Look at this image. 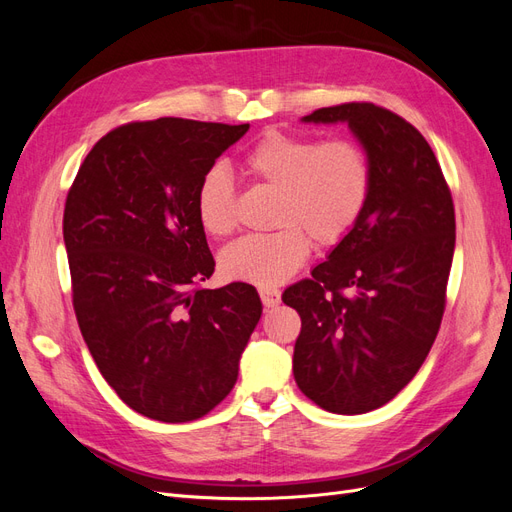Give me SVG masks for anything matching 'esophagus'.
Returning a JSON list of instances; mask_svg holds the SVG:
<instances>
[{"label": "esophagus", "instance_id": "obj_1", "mask_svg": "<svg viewBox=\"0 0 512 512\" xmlns=\"http://www.w3.org/2000/svg\"><path fill=\"white\" fill-rule=\"evenodd\" d=\"M258 292H260L262 305H265V307H275V305H280V301H282V292L273 288V286H260Z\"/></svg>", "mask_w": 512, "mask_h": 512}]
</instances>
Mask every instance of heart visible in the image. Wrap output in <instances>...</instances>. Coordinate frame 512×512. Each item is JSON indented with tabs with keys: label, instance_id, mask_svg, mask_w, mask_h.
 Listing matches in <instances>:
<instances>
[{
	"label": "heart",
	"instance_id": "heart-1",
	"mask_svg": "<svg viewBox=\"0 0 512 512\" xmlns=\"http://www.w3.org/2000/svg\"><path fill=\"white\" fill-rule=\"evenodd\" d=\"M241 173L277 194L269 235H247L220 256L226 277L256 286L286 282L309 256L342 243L361 222L374 190V162L354 138L320 141L312 134L267 130L241 156ZM196 215L211 237L237 226L235 183L222 166L203 175Z\"/></svg>",
	"mask_w": 512,
	"mask_h": 512
}]
</instances>
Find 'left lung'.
Segmentation results:
<instances>
[{"instance_id": "8db88e82", "label": "left lung", "mask_w": 512, "mask_h": 512, "mask_svg": "<svg viewBox=\"0 0 512 512\" xmlns=\"http://www.w3.org/2000/svg\"><path fill=\"white\" fill-rule=\"evenodd\" d=\"M303 121H346L374 162V190L329 260L282 294L301 316L292 371L316 406L365 414L416 376L440 331L453 196L423 134L389 108L346 102Z\"/></svg>"}]
</instances>
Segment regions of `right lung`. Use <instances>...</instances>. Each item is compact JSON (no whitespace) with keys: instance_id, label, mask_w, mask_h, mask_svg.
Masks as SVG:
<instances>
[{"instance_id":"right-lung-1","label":"right lung","mask_w":512,"mask_h":512,"mask_svg":"<svg viewBox=\"0 0 512 512\" xmlns=\"http://www.w3.org/2000/svg\"><path fill=\"white\" fill-rule=\"evenodd\" d=\"M250 130L179 117L102 136L64 209L72 305L104 380L138 414L188 423L232 391L262 314L254 286H200L215 260L196 190Z\"/></svg>"}]
</instances>
